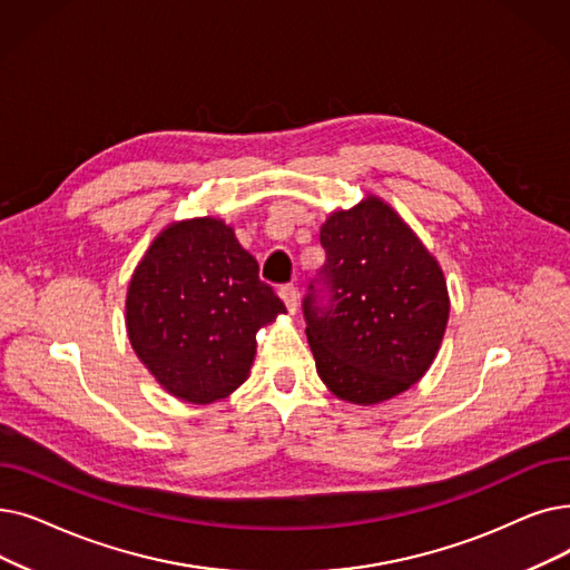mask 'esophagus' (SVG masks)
<instances>
[{
	"label": "esophagus",
	"instance_id": "34e87169",
	"mask_svg": "<svg viewBox=\"0 0 570 570\" xmlns=\"http://www.w3.org/2000/svg\"><path fill=\"white\" fill-rule=\"evenodd\" d=\"M279 298L284 301L286 309H288L291 314H295V309H298V291H295L293 284L279 286Z\"/></svg>",
	"mask_w": 570,
	"mask_h": 570
}]
</instances>
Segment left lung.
Segmentation results:
<instances>
[{"label": "left lung", "instance_id": "8db88e82", "mask_svg": "<svg viewBox=\"0 0 570 570\" xmlns=\"http://www.w3.org/2000/svg\"><path fill=\"white\" fill-rule=\"evenodd\" d=\"M326 263L303 301L316 373L342 401L375 405L431 367L450 318L438 261L380 197L321 226Z\"/></svg>", "mask_w": 570, "mask_h": 570}]
</instances>
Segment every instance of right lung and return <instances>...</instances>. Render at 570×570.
I'll return each mask as SVG.
<instances>
[{"instance_id": "add662e5", "label": "right lung", "mask_w": 570, "mask_h": 570, "mask_svg": "<svg viewBox=\"0 0 570 570\" xmlns=\"http://www.w3.org/2000/svg\"><path fill=\"white\" fill-rule=\"evenodd\" d=\"M284 312L235 230L205 216L169 224L148 246L128 286L126 326L167 393L207 405L249 377L258 328Z\"/></svg>"}]
</instances>
